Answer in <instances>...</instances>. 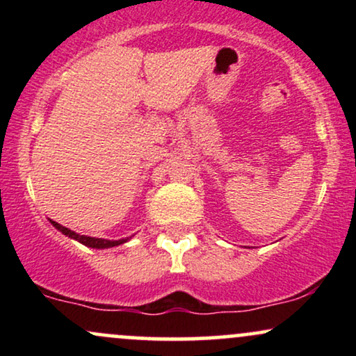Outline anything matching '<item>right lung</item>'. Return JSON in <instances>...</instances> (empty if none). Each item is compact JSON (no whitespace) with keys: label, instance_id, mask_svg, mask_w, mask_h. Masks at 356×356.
<instances>
[{"label":"right lung","instance_id":"obj_1","mask_svg":"<svg viewBox=\"0 0 356 356\" xmlns=\"http://www.w3.org/2000/svg\"><path fill=\"white\" fill-rule=\"evenodd\" d=\"M50 222L53 224V226L58 229L61 234L68 236V238L79 241V243L83 244V246H88V248H95V249H105V248H113V246H118V244H124L129 241V238L127 239H118V241H108V239H102V238H90V236H81V234H76V232H73L72 229H68V227L61 226V224L55 222V220L50 219Z\"/></svg>","mask_w":356,"mask_h":356}]
</instances>
